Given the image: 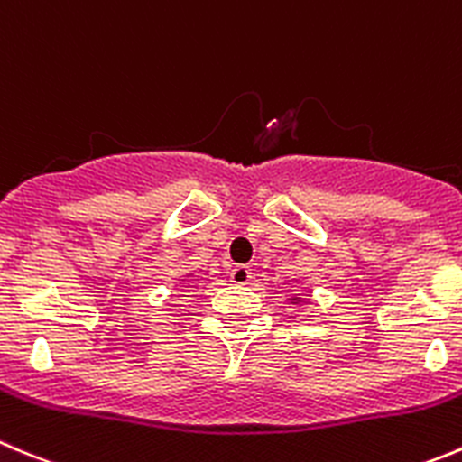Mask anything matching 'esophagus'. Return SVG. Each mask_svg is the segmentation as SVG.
<instances>
[{
  "label": "esophagus",
  "instance_id": "34e87169",
  "mask_svg": "<svg viewBox=\"0 0 462 462\" xmlns=\"http://www.w3.org/2000/svg\"><path fill=\"white\" fill-rule=\"evenodd\" d=\"M230 280L235 282V284H248V282L253 280V271H250L248 266H235L230 271Z\"/></svg>",
  "mask_w": 462,
  "mask_h": 462
}]
</instances>
